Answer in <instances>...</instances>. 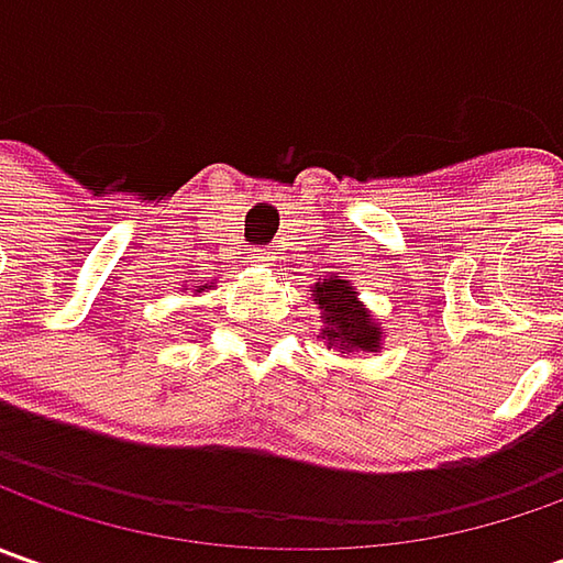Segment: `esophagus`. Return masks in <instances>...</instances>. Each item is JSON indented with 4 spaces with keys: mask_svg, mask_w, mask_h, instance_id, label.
Returning <instances> with one entry per match:
<instances>
[{
    "mask_svg": "<svg viewBox=\"0 0 563 563\" xmlns=\"http://www.w3.org/2000/svg\"><path fill=\"white\" fill-rule=\"evenodd\" d=\"M253 263H256V266H275V256H272L269 250H260V253L253 256Z\"/></svg>",
    "mask_w": 563,
    "mask_h": 563,
    "instance_id": "1",
    "label": "esophagus"
}]
</instances>
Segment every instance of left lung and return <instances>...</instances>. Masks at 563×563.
<instances>
[{"label":"left lung","instance_id":"obj_1","mask_svg":"<svg viewBox=\"0 0 563 563\" xmlns=\"http://www.w3.org/2000/svg\"><path fill=\"white\" fill-rule=\"evenodd\" d=\"M313 300L319 310V338L338 354H378L385 329L373 319L369 307L360 300L357 288L341 278L325 275L313 285Z\"/></svg>","mask_w":563,"mask_h":563}]
</instances>
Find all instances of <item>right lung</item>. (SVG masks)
<instances>
[{"label":"right lung","mask_w":563,"mask_h":563,"mask_svg":"<svg viewBox=\"0 0 563 563\" xmlns=\"http://www.w3.org/2000/svg\"><path fill=\"white\" fill-rule=\"evenodd\" d=\"M212 285H216V282H209V285H194V294H203L206 288H212ZM185 291H187V285H185Z\"/></svg>","instance_id":"right-lung-1"}]
</instances>
